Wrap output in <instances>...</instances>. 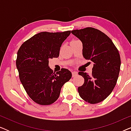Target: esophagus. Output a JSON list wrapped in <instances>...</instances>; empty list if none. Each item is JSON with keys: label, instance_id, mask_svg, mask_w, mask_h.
Here are the masks:
<instances>
[{"label": "esophagus", "instance_id": "esophagus-1", "mask_svg": "<svg viewBox=\"0 0 131 131\" xmlns=\"http://www.w3.org/2000/svg\"><path fill=\"white\" fill-rule=\"evenodd\" d=\"M77 75H78V72H77V71H72V76H73V77L76 76Z\"/></svg>", "mask_w": 131, "mask_h": 131}]
</instances>
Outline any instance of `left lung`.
<instances>
[{"label": "left lung", "instance_id": "1", "mask_svg": "<svg viewBox=\"0 0 131 131\" xmlns=\"http://www.w3.org/2000/svg\"><path fill=\"white\" fill-rule=\"evenodd\" d=\"M71 33L82 42L84 58L94 63L91 75L79 72L85 80L83 85L78 88L79 94L88 103H100L116 86L121 64L119 51L112 40L96 28L74 30Z\"/></svg>", "mask_w": 131, "mask_h": 131}]
</instances>
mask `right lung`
Returning a JSON list of instances; mask_svg holds the SVG:
<instances>
[{
    "label": "right lung",
    "mask_w": 131,
    "mask_h": 131,
    "mask_svg": "<svg viewBox=\"0 0 131 131\" xmlns=\"http://www.w3.org/2000/svg\"><path fill=\"white\" fill-rule=\"evenodd\" d=\"M71 31L40 32L23 43L17 52L16 65L27 94L36 103L50 105L57 101L64 84L71 78L68 69L53 73L49 60L60 55L61 45Z\"/></svg>",
    "instance_id": "right-lung-1"
}]
</instances>
